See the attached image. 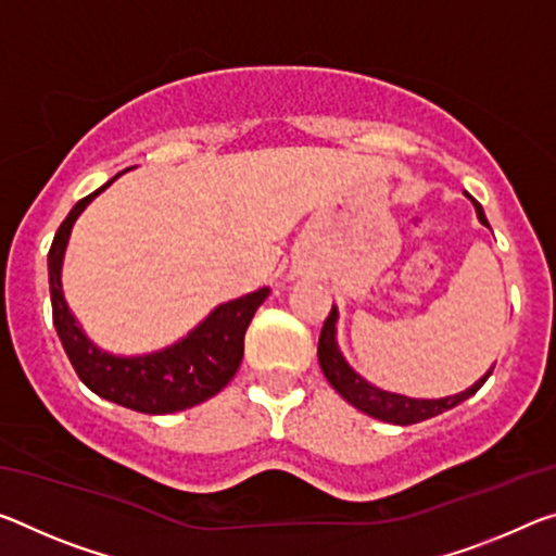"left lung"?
<instances>
[{
	"mask_svg": "<svg viewBox=\"0 0 556 556\" xmlns=\"http://www.w3.org/2000/svg\"><path fill=\"white\" fill-rule=\"evenodd\" d=\"M472 205H475V210H478L480 223L488 225V217H484L480 202L472 200ZM333 326H337V309H331V314L326 316V321L321 326L319 349H316L326 381L333 386V391H337L341 399H346L351 405H354V408L364 410L366 416H371V418L393 422V426H410V422L428 420L433 416H440V413L455 408L457 403L468 401L470 395L478 393L480 386L490 378L492 368H495L492 366L478 383L470 386L468 391H463L457 395H447V399H435V401L405 399V395H395V393L376 389V386L366 383L364 378L354 371V368H349V364L343 361L341 351L337 346V329H333Z\"/></svg>",
	"mask_w": 556,
	"mask_h": 556,
	"instance_id": "obj_1",
	"label": "left lung"
}]
</instances>
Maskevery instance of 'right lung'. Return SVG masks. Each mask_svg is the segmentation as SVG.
I'll return each instance as SVG.
<instances>
[{
    "label": "right lung",
    "mask_w": 556,
    "mask_h": 556,
    "mask_svg": "<svg viewBox=\"0 0 556 556\" xmlns=\"http://www.w3.org/2000/svg\"><path fill=\"white\" fill-rule=\"evenodd\" d=\"M113 180L84 200H78L64 223L59 225L54 242H51L49 289L56 333L78 378L93 393H99L101 399L126 405L130 410L151 413V416L185 410L190 405L213 399L215 393L223 391L232 381V376L242 364L244 331L254 312L267 299L269 289L264 287L260 292L217 306L195 331H190L175 346L157 351V354L121 358L96 349L84 337V331L78 329V324L74 321L64 302V292H61V262H64V250L76 217Z\"/></svg>",
    "instance_id": "right-lung-1"
}]
</instances>
